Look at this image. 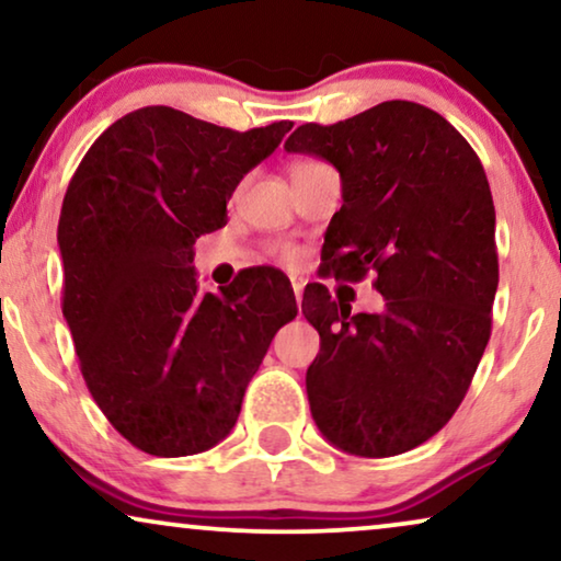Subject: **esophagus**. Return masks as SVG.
<instances>
[{
    "mask_svg": "<svg viewBox=\"0 0 561 561\" xmlns=\"http://www.w3.org/2000/svg\"><path fill=\"white\" fill-rule=\"evenodd\" d=\"M294 296H296V304H301L304 288H301V283H296V280H294Z\"/></svg>",
    "mask_w": 561,
    "mask_h": 561,
    "instance_id": "esophagus-1",
    "label": "esophagus"
}]
</instances>
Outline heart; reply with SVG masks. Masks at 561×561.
<instances>
[{"mask_svg":"<svg viewBox=\"0 0 561 561\" xmlns=\"http://www.w3.org/2000/svg\"><path fill=\"white\" fill-rule=\"evenodd\" d=\"M313 165H319L317 160H296V163L290 165V175L301 173V171H309V168H313ZM273 250H275V255L283 257V260H288V263H294V260L298 257L296 248H290V244H275Z\"/></svg>","mask_w":561,"mask_h":561,"instance_id":"b5f03b06","label":"heart"}]
</instances>
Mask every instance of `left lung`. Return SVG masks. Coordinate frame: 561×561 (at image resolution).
Here are the masks:
<instances>
[{"label": "left lung", "mask_w": 561, "mask_h": 561, "mask_svg": "<svg viewBox=\"0 0 561 561\" xmlns=\"http://www.w3.org/2000/svg\"><path fill=\"white\" fill-rule=\"evenodd\" d=\"M286 150L340 171L327 273L347 283L373 273L386 298L380 313H350L321 283L304 290L321 336L306 373L311 416L350 455H403L455 416L488 347L497 290L488 175L442 114L401 99L301 125Z\"/></svg>", "instance_id": "1"}]
</instances>
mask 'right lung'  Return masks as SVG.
I'll list each match as a JSON object with an SVG mask.
<instances>
[{
  "instance_id": "1",
  "label": "right lung",
  "mask_w": 561,
  "mask_h": 561,
  "mask_svg": "<svg viewBox=\"0 0 561 561\" xmlns=\"http://www.w3.org/2000/svg\"><path fill=\"white\" fill-rule=\"evenodd\" d=\"M294 122L237 133L171 106L106 127L64 196V317L87 388L110 424L156 457H186L232 432L275 332L298 313L273 267L202 294L196 237Z\"/></svg>"
}]
</instances>
